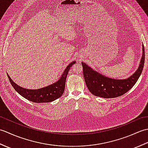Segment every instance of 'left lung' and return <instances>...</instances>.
<instances>
[{"label": "left lung", "instance_id": "1", "mask_svg": "<svg viewBox=\"0 0 148 148\" xmlns=\"http://www.w3.org/2000/svg\"><path fill=\"white\" fill-rule=\"evenodd\" d=\"M145 51L143 45V55L139 66L129 77L124 79H115L106 77L93 70L85 63L81 62L83 76L86 86L93 95L105 99L115 98L127 93L136 83L144 68Z\"/></svg>", "mask_w": 148, "mask_h": 148}]
</instances>
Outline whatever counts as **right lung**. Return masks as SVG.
<instances>
[{
  "mask_svg": "<svg viewBox=\"0 0 148 148\" xmlns=\"http://www.w3.org/2000/svg\"><path fill=\"white\" fill-rule=\"evenodd\" d=\"M74 64H76V61L72 62L67 65L64 72H63L62 76L59 78L57 81L52 84L39 89L31 90L24 88L14 83L13 81L9 76V75H8V76L12 87L25 99L36 103L51 102L58 99L64 93L66 78H67L68 72L72 65Z\"/></svg>",
  "mask_w": 148,
  "mask_h": 148,
  "instance_id": "1",
  "label": "right lung"
}]
</instances>
